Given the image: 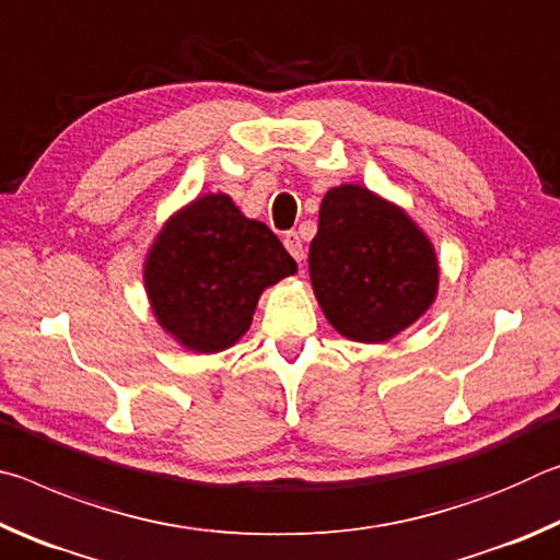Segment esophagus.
<instances>
[{
	"mask_svg": "<svg viewBox=\"0 0 560 560\" xmlns=\"http://www.w3.org/2000/svg\"><path fill=\"white\" fill-rule=\"evenodd\" d=\"M283 246H287V252L291 254L293 259L303 261V244H301V236L296 232L283 234Z\"/></svg>",
	"mask_w": 560,
	"mask_h": 560,
	"instance_id": "1",
	"label": "esophagus"
}]
</instances>
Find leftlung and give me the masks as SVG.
I'll return each instance as SVG.
<instances>
[{
  "label": "left lung",
  "mask_w": 560,
  "mask_h": 560,
  "mask_svg": "<svg viewBox=\"0 0 560 560\" xmlns=\"http://www.w3.org/2000/svg\"><path fill=\"white\" fill-rule=\"evenodd\" d=\"M308 273L328 324L360 343H385L410 328L440 283L428 234L402 207L360 185L326 192Z\"/></svg>",
  "instance_id": "1"
}]
</instances>
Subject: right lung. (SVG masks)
I'll return each instance as SVG.
<instances>
[{
    "instance_id": "right-lung-1",
    "label": "right lung",
    "mask_w": 560,
    "mask_h": 560,
    "mask_svg": "<svg viewBox=\"0 0 560 560\" xmlns=\"http://www.w3.org/2000/svg\"><path fill=\"white\" fill-rule=\"evenodd\" d=\"M291 273L296 261L279 236L217 192L170 217L143 279L163 330L195 353H220L249 330L261 291Z\"/></svg>"
}]
</instances>
